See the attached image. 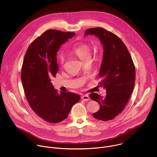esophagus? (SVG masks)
<instances>
[{
  "label": "esophagus",
  "mask_w": 157,
  "mask_h": 157,
  "mask_svg": "<svg viewBox=\"0 0 157 157\" xmlns=\"http://www.w3.org/2000/svg\"><path fill=\"white\" fill-rule=\"evenodd\" d=\"M81 99H82L83 101H88L90 100V98H89V96H87V95H84V96H82L81 97Z\"/></svg>",
  "instance_id": "1"
}]
</instances>
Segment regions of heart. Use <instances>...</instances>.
Masks as SVG:
<instances>
[{
	"instance_id": "b5f03b06",
	"label": "heart",
	"mask_w": 157,
	"mask_h": 157,
	"mask_svg": "<svg viewBox=\"0 0 157 157\" xmlns=\"http://www.w3.org/2000/svg\"><path fill=\"white\" fill-rule=\"evenodd\" d=\"M71 52L84 62L89 60L91 58V48L85 43H78L75 44L71 49ZM57 58L58 64L63 66L65 61L64 55L59 53Z\"/></svg>"
}]
</instances>
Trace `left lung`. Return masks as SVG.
I'll return each instance as SVG.
<instances>
[{
  "instance_id": "obj_1",
  "label": "left lung",
  "mask_w": 157,
  "mask_h": 157,
  "mask_svg": "<svg viewBox=\"0 0 157 157\" xmlns=\"http://www.w3.org/2000/svg\"><path fill=\"white\" fill-rule=\"evenodd\" d=\"M88 35L98 37L104 47L99 84L106 89L105 97L94 93L89 94L100 105L93 116L107 121L119 115L129 100L135 84V66L125 44L116 35L101 27L87 29L84 35Z\"/></svg>"
}]
</instances>
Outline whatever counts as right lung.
<instances>
[{"label":"right lung","mask_w":157,"mask_h":157,"mask_svg":"<svg viewBox=\"0 0 157 157\" xmlns=\"http://www.w3.org/2000/svg\"><path fill=\"white\" fill-rule=\"evenodd\" d=\"M75 35L57 30L46 31L30 44L22 64L21 79L29 105L38 116L50 123L66 119L80 99L73 93H58L51 82L58 71L57 52Z\"/></svg>","instance_id":"add662e5"}]
</instances>
